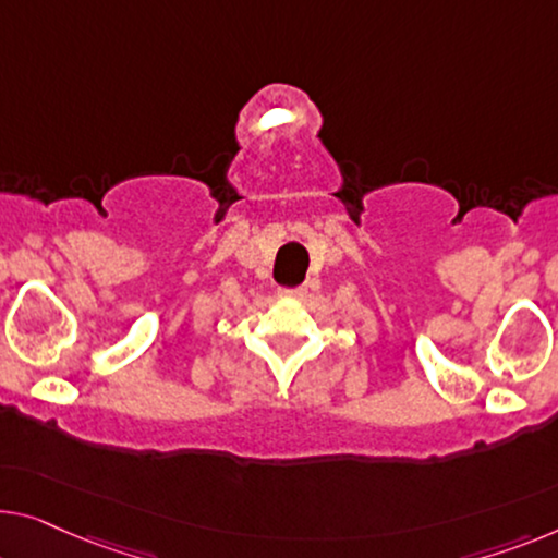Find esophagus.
I'll return each instance as SVG.
<instances>
[{
    "label": "esophagus",
    "mask_w": 558,
    "mask_h": 558,
    "mask_svg": "<svg viewBox=\"0 0 558 558\" xmlns=\"http://www.w3.org/2000/svg\"><path fill=\"white\" fill-rule=\"evenodd\" d=\"M305 295H307V288L305 286L290 288V290H280V298H298V301H301V298H305Z\"/></svg>",
    "instance_id": "34e87169"
}]
</instances>
